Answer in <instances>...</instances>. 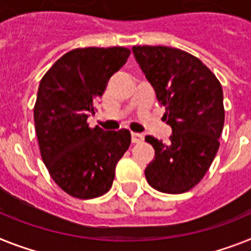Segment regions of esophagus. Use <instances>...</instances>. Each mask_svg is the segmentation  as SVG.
Instances as JSON below:
<instances>
[{"mask_svg": "<svg viewBox=\"0 0 251 251\" xmlns=\"http://www.w3.org/2000/svg\"><path fill=\"white\" fill-rule=\"evenodd\" d=\"M130 136H132V142H134V144H137V142H142L145 138L144 134L137 133V132H132V133H130Z\"/></svg>", "mask_w": 251, "mask_h": 251, "instance_id": "obj_1", "label": "esophagus"}]
</instances>
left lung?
<instances>
[{"instance_id": "obj_1", "label": "left lung", "mask_w": 251, "mask_h": 251, "mask_svg": "<svg viewBox=\"0 0 251 251\" xmlns=\"http://www.w3.org/2000/svg\"><path fill=\"white\" fill-rule=\"evenodd\" d=\"M132 51L172 128L168 144L145 138L155 150L145 176L158 191L182 194L201 181L219 149L225 124L222 86L198 57L182 50L133 46Z\"/></svg>"}]
</instances>
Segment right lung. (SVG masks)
Segmentation results:
<instances>
[{"label":"right lung","mask_w":251,"mask_h":251,"mask_svg":"<svg viewBox=\"0 0 251 251\" xmlns=\"http://www.w3.org/2000/svg\"><path fill=\"white\" fill-rule=\"evenodd\" d=\"M126 47L75 49L43 75L34 105L42 160L56 185L78 199L106 194L115 167L130 145L128 129L90 128L87 118L107 80L127 63Z\"/></svg>","instance_id":"obj_1"}]
</instances>
